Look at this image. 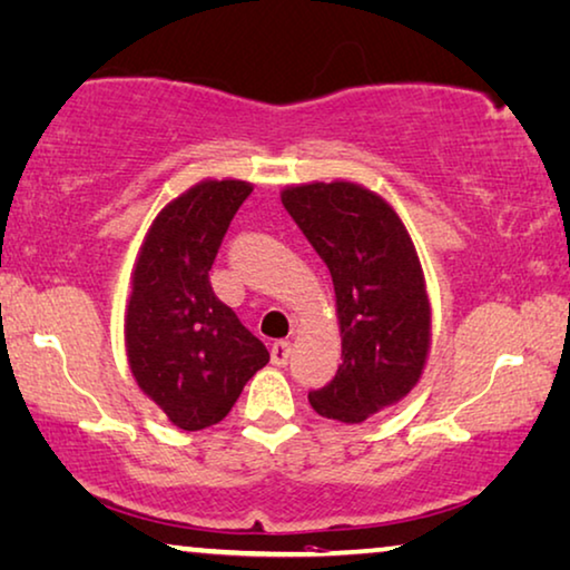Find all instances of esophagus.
<instances>
[{
	"instance_id": "34e87169",
	"label": "esophagus",
	"mask_w": 570,
	"mask_h": 570,
	"mask_svg": "<svg viewBox=\"0 0 570 570\" xmlns=\"http://www.w3.org/2000/svg\"><path fill=\"white\" fill-rule=\"evenodd\" d=\"M291 354H293L291 341H287V338L275 341L273 348H269V362H273L275 366H285L287 362H291Z\"/></svg>"
}]
</instances>
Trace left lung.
I'll return each mask as SVG.
<instances>
[{"label": "left lung", "mask_w": 570, "mask_h": 570, "mask_svg": "<svg viewBox=\"0 0 570 570\" xmlns=\"http://www.w3.org/2000/svg\"><path fill=\"white\" fill-rule=\"evenodd\" d=\"M283 206L326 262L341 323L338 372L308 400L323 417L362 423L423 374L431 303L415 247L387 200L356 183L285 188Z\"/></svg>", "instance_id": "obj_1"}]
</instances>
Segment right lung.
<instances>
[{
  "label": "right lung",
  "instance_id": "1",
  "mask_svg": "<svg viewBox=\"0 0 570 570\" xmlns=\"http://www.w3.org/2000/svg\"><path fill=\"white\" fill-rule=\"evenodd\" d=\"M249 194L244 180L198 183L157 214L137 257L125 318L129 366L139 390L183 431L224 420L269 362L208 279Z\"/></svg>",
  "mask_w": 570,
  "mask_h": 570
}]
</instances>
